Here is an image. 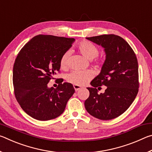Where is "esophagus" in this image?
Wrapping results in <instances>:
<instances>
[{"instance_id": "obj_1", "label": "esophagus", "mask_w": 152, "mask_h": 152, "mask_svg": "<svg viewBox=\"0 0 152 152\" xmlns=\"http://www.w3.org/2000/svg\"><path fill=\"white\" fill-rule=\"evenodd\" d=\"M74 90H75V91H78L82 88V87L80 86H78V85H75V84H74Z\"/></svg>"}]
</instances>
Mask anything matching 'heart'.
I'll return each instance as SVG.
<instances>
[{"label": "heart", "instance_id": "obj_1", "mask_svg": "<svg viewBox=\"0 0 152 152\" xmlns=\"http://www.w3.org/2000/svg\"><path fill=\"white\" fill-rule=\"evenodd\" d=\"M78 49L81 54L88 60H93L99 54V49L96 45L89 42L84 41L80 42L78 45ZM69 57V51H66L61 57L60 64L61 68L66 69L68 67V60ZM104 59H96L95 62L102 63ZM94 76L93 72L87 70H74L67 75L66 79L70 83L75 85L83 86L90 81Z\"/></svg>", "mask_w": 152, "mask_h": 152}]
</instances>
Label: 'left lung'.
Wrapping results in <instances>:
<instances>
[{"instance_id": "1", "label": "left lung", "mask_w": 152, "mask_h": 152, "mask_svg": "<svg viewBox=\"0 0 152 152\" xmlns=\"http://www.w3.org/2000/svg\"><path fill=\"white\" fill-rule=\"evenodd\" d=\"M104 49L106 60L101 73L87 88L89 97L84 102L87 111L101 120H110L127 110L137 96L139 88L138 63L135 53L126 41L114 34L86 37ZM104 85V94L97 90Z\"/></svg>"}]
</instances>
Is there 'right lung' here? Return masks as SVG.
<instances>
[{
	"label": "right lung",
	"instance_id": "add662e5",
	"mask_svg": "<svg viewBox=\"0 0 152 152\" xmlns=\"http://www.w3.org/2000/svg\"><path fill=\"white\" fill-rule=\"evenodd\" d=\"M74 38L38 35L18 53L13 66L12 82L17 102L22 109L39 121L60 116L75 92L73 85L56 80V88L48 82L60 68L61 57L72 47Z\"/></svg>",
	"mask_w": 152,
	"mask_h": 152
}]
</instances>
